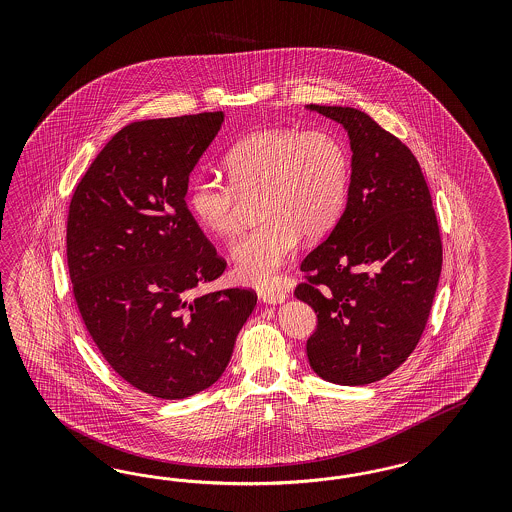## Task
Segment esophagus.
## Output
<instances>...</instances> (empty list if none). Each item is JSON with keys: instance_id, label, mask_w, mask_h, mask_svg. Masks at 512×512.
I'll return each instance as SVG.
<instances>
[{"instance_id": "obj_1", "label": "esophagus", "mask_w": 512, "mask_h": 512, "mask_svg": "<svg viewBox=\"0 0 512 512\" xmlns=\"http://www.w3.org/2000/svg\"><path fill=\"white\" fill-rule=\"evenodd\" d=\"M259 298L263 300L264 304H283L287 300V295L279 289H261Z\"/></svg>"}]
</instances>
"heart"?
I'll use <instances>...</instances> for the list:
<instances>
[{
    "mask_svg": "<svg viewBox=\"0 0 512 512\" xmlns=\"http://www.w3.org/2000/svg\"><path fill=\"white\" fill-rule=\"evenodd\" d=\"M231 182L195 174L187 204L204 231L231 236L240 225L242 197L259 195L264 221L231 246L234 272L251 285L272 283L293 255L300 234L328 233L345 206L349 155L332 133L276 127L238 140L225 155Z\"/></svg>",
    "mask_w": 512,
    "mask_h": 512,
    "instance_id": "obj_1",
    "label": "heart"
}]
</instances>
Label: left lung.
Segmentation results:
<instances>
[{
  "instance_id": "obj_1",
  "label": "left lung",
  "mask_w": 512,
  "mask_h": 512,
  "mask_svg": "<svg viewBox=\"0 0 512 512\" xmlns=\"http://www.w3.org/2000/svg\"><path fill=\"white\" fill-rule=\"evenodd\" d=\"M343 125L351 182L340 221L300 264L298 300L317 313L311 370L370 385L415 351L439 283L443 249L430 189L402 140L351 107L308 105Z\"/></svg>"
}]
</instances>
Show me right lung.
I'll use <instances>...</instances> for the list:
<instances>
[{
    "label": "right lung",
    "mask_w": 512,
    "mask_h": 512,
    "mask_svg": "<svg viewBox=\"0 0 512 512\" xmlns=\"http://www.w3.org/2000/svg\"><path fill=\"white\" fill-rule=\"evenodd\" d=\"M223 112L125 125L71 199L67 264L82 321L110 368L161 400L214 385L257 304L248 289L193 296L219 278L186 204L189 174Z\"/></svg>",
    "instance_id": "right-lung-1"
}]
</instances>
